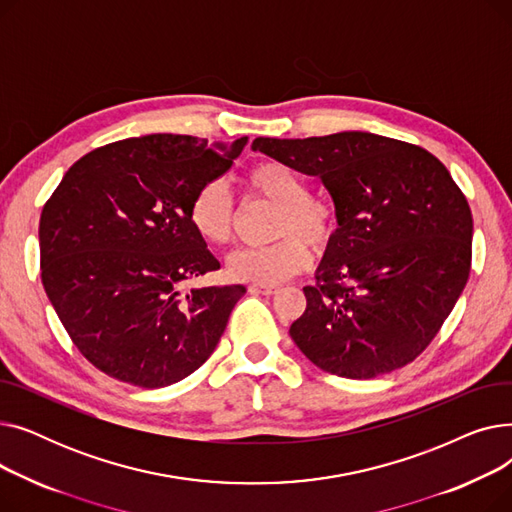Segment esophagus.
<instances>
[{
    "mask_svg": "<svg viewBox=\"0 0 512 512\" xmlns=\"http://www.w3.org/2000/svg\"><path fill=\"white\" fill-rule=\"evenodd\" d=\"M249 292H253V294H265V297H270V294H276V292H278V286H276V284H251V286H249Z\"/></svg>",
    "mask_w": 512,
    "mask_h": 512,
    "instance_id": "esophagus-1",
    "label": "esophagus"
}]
</instances>
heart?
<instances>
[{
    "instance_id": "b5f03b06",
    "label": "heart",
    "mask_w": 512,
    "mask_h": 512,
    "mask_svg": "<svg viewBox=\"0 0 512 512\" xmlns=\"http://www.w3.org/2000/svg\"><path fill=\"white\" fill-rule=\"evenodd\" d=\"M245 186L278 205L270 245L238 249L228 257V274L251 284H278L303 272L309 247H326L336 232L334 207L311 195L309 180L278 159H263L245 174ZM188 222L211 245H226L234 228V205L224 180L203 182L188 205Z\"/></svg>"
}]
</instances>
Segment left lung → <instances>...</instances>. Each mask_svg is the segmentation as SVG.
Wrapping results in <instances>:
<instances>
[{
  "label": "left lung",
  "mask_w": 512,
  "mask_h": 512,
  "mask_svg": "<svg viewBox=\"0 0 512 512\" xmlns=\"http://www.w3.org/2000/svg\"><path fill=\"white\" fill-rule=\"evenodd\" d=\"M319 176L336 207L307 309L290 326L319 369L371 380L415 361L440 332L471 272L473 218L429 151L371 132L253 141Z\"/></svg>",
  "instance_id": "left-lung-1"
}]
</instances>
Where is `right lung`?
Returning <instances> with one entry per match:
<instances>
[{
  "label": "right lung",
  "instance_id": "right-lung-1",
  "mask_svg": "<svg viewBox=\"0 0 512 512\" xmlns=\"http://www.w3.org/2000/svg\"><path fill=\"white\" fill-rule=\"evenodd\" d=\"M247 143L207 145L188 134L116 141L80 157L45 203L43 288L78 351L110 378L164 388L218 346L247 288H184L220 270L188 205Z\"/></svg>",
  "mask_w": 512,
  "mask_h": 512
}]
</instances>
